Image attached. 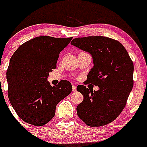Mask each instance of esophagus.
Listing matches in <instances>:
<instances>
[{
  "label": "esophagus",
  "mask_w": 147,
  "mask_h": 147,
  "mask_svg": "<svg viewBox=\"0 0 147 147\" xmlns=\"http://www.w3.org/2000/svg\"><path fill=\"white\" fill-rule=\"evenodd\" d=\"M72 91L73 92H76V86L74 85H72Z\"/></svg>",
  "instance_id": "34e87169"
}]
</instances>
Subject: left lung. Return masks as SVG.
I'll return each instance as SVG.
<instances>
[{
	"label": "left lung",
	"mask_w": 147,
	"mask_h": 147,
	"mask_svg": "<svg viewBox=\"0 0 147 147\" xmlns=\"http://www.w3.org/2000/svg\"><path fill=\"white\" fill-rule=\"evenodd\" d=\"M71 44L91 54L94 65L87 81L98 87L96 91L78 85L84 96L76 107L78 116L89 127L106 125L125 107L133 87V62L123 45L109 37H78Z\"/></svg>",
	"instance_id": "8db88e82"
}]
</instances>
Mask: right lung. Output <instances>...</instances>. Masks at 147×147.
I'll return each instance as SVG.
<instances>
[{
    "label": "right lung",
    "mask_w": 147,
    "mask_h": 147,
    "mask_svg": "<svg viewBox=\"0 0 147 147\" xmlns=\"http://www.w3.org/2000/svg\"><path fill=\"white\" fill-rule=\"evenodd\" d=\"M71 40L37 37L22 44L10 59L8 96L18 116L28 124H47L55 115L57 105L71 93L72 85L67 80L57 86L47 81L49 72L57 67L59 54Z\"/></svg>",
    "instance_id": "obj_1"
}]
</instances>
